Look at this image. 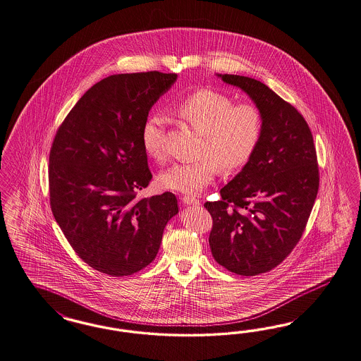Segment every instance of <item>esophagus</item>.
Here are the masks:
<instances>
[{"label": "esophagus", "mask_w": 361, "mask_h": 361, "mask_svg": "<svg viewBox=\"0 0 361 361\" xmlns=\"http://www.w3.org/2000/svg\"><path fill=\"white\" fill-rule=\"evenodd\" d=\"M181 202L185 204V205H200L199 200L190 197V196H183L181 197Z\"/></svg>", "instance_id": "34e87169"}]
</instances>
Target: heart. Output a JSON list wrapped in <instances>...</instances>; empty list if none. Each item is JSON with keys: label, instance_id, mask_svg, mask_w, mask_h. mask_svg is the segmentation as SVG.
Returning <instances> with one entry per match:
<instances>
[{"label": "heart", "instance_id": "1", "mask_svg": "<svg viewBox=\"0 0 361 361\" xmlns=\"http://www.w3.org/2000/svg\"><path fill=\"white\" fill-rule=\"evenodd\" d=\"M174 113L202 135L199 161L174 162L159 174V185L185 195H196L209 185L219 172L245 165L262 138V120L250 104H237L224 93L200 90L181 99ZM145 153L156 161H165L164 118L153 114L141 130Z\"/></svg>", "mask_w": 361, "mask_h": 361}]
</instances>
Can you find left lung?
Returning <instances> with one entry per match:
<instances>
[{"mask_svg": "<svg viewBox=\"0 0 361 361\" xmlns=\"http://www.w3.org/2000/svg\"><path fill=\"white\" fill-rule=\"evenodd\" d=\"M241 89L262 114L260 142L243 169L205 202L213 219L212 256L240 276L264 274L295 248L319 190V168L310 126L271 87L255 78L217 75Z\"/></svg>", "mask_w": 361, "mask_h": 361, "instance_id": "8db88e82", "label": "left lung"}]
</instances>
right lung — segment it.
<instances>
[{
    "label": "right lung",
    "instance_id": "obj_1",
    "mask_svg": "<svg viewBox=\"0 0 361 361\" xmlns=\"http://www.w3.org/2000/svg\"><path fill=\"white\" fill-rule=\"evenodd\" d=\"M177 75H113L87 89L66 116L49 156L50 207L75 253L101 274L129 276L154 260L173 193L135 200L152 173L141 130Z\"/></svg>",
    "mask_w": 361,
    "mask_h": 361
}]
</instances>
